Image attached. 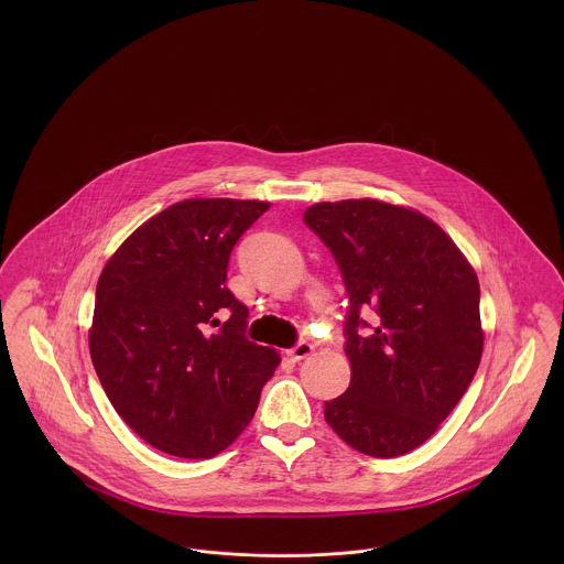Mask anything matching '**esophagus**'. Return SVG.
<instances>
[{"label":"esophagus","instance_id":"obj_1","mask_svg":"<svg viewBox=\"0 0 564 564\" xmlns=\"http://www.w3.org/2000/svg\"><path fill=\"white\" fill-rule=\"evenodd\" d=\"M313 350H315V347H313L308 340H300V343L295 345L294 349L288 350V355H290L294 361H300V359L308 357Z\"/></svg>","mask_w":564,"mask_h":564}]
</instances>
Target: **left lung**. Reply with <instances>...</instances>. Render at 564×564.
I'll return each instance as SVG.
<instances>
[{
  "label": "left lung",
  "instance_id": "obj_1",
  "mask_svg": "<svg viewBox=\"0 0 564 564\" xmlns=\"http://www.w3.org/2000/svg\"><path fill=\"white\" fill-rule=\"evenodd\" d=\"M304 224L332 251L349 295V389L325 421L364 455L427 442L482 357L480 283L430 217L375 198L317 203Z\"/></svg>",
  "mask_w": 564,
  "mask_h": 564
}]
</instances>
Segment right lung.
I'll return each mask as SVG.
<instances>
[{"mask_svg": "<svg viewBox=\"0 0 564 564\" xmlns=\"http://www.w3.org/2000/svg\"><path fill=\"white\" fill-rule=\"evenodd\" d=\"M269 203L189 198L139 226L109 258L88 345L122 421L162 453L209 458L249 425L281 357L245 336L226 288L242 232Z\"/></svg>", "mask_w": 564, "mask_h": 564, "instance_id": "right-lung-1", "label": "right lung"}]
</instances>
